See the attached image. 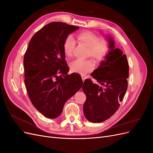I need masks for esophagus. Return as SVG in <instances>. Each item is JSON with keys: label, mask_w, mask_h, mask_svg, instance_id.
Masks as SVG:
<instances>
[{"label": "esophagus", "mask_w": 153, "mask_h": 153, "mask_svg": "<svg viewBox=\"0 0 153 153\" xmlns=\"http://www.w3.org/2000/svg\"><path fill=\"white\" fill-rule=\"evenodd\" d=\"M81 76H82V80L83 81H84L86 79V78H87L86 76H85V75H82Z\"/></svg>", "instance_id": "obj_1"}]
</instances>
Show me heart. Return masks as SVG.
<instances>
[{
    "mask_svg": "<svg viewBox=\"0 0 153 153\" xmlns=\"http://www.w3.org/2000/svg\"><path fill=\"white\" fill-rule=\"evenodd\" d=\"M77 39L81 43L89 48L87 56L91 57L96 63L102 62L107 57L110 52L109 44L105 40H100L99 37L93 32H82L77 35ZM75 47V39L71 36H68L63 44L64 53L67 58L72 56ZM69 68L72 72L85 75L93 69L94 63L90 59H77L69 64Z\"/></svg>",
    "mask_w": 153,
    "mask_h": 153,
    "instance_id": "b5f03b06",
    "label": "heart"
}]
</instances>
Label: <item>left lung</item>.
I'll use <instances>...</instances> for the list:
<instances>
[{"label": "left lung", "mask_w": 153, "mask_h": 153, "mask_svg": "<svg viewBox=\"0 0 153 153\" xmlns=\"http://www.w3.org/2000/svg\"><path fill=\"white\" fill-rule=\"evenodd\" d=\"M110 52L91 76L101 85L86 79L82 89L86 95L83 106L85 118L92 123L109 119L118 110L128 88L129 66L126 55L115 48L114 39L108 36Z\"/></svg>", "instance_id": "8db88e82"}]
</instances>
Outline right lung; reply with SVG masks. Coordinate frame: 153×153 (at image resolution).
Listing matches in <instances>:
<instances>
[{
	"label": "right lung",
	"mask_w": 153,
	"mask_h": 153,
	"mask_svg": "<svg viewBox=\"0 0 153 153\" xmlns=\"http://www.w3.org/2000/svg\"><path fill=\"white\" fill-rule=\"evenodd\" d=\"M79 27L51 22L36 32L24 58L25 84L29 99L44 116L59 117L65 103L82 86L80 75H68L63 44Z\"/></svg>",
	"instance_id": "obj_1"
}]
</instances>
